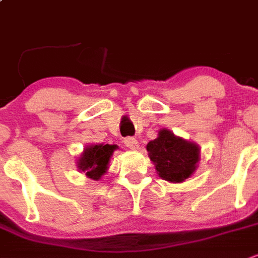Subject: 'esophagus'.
I'll list each match as a JSON object with an SVG mask.
<instances>
[{"label": "esophagus", "instance_id": "34e87169", "mask_svg": "<svg viewBox=\"0 0 258 258\" xmlns=\"http://www.w3.org/2000/svg\"><path fill=\"white\" fill-rule=\"evenodd\" d=\"M124 145L126 146L127 148H131V150H138L139 148V142L137 141L136 138H132V137H129V138H125Z\"/></svg>", "mask_w": 258, "mask_h": 258}]
</instances>
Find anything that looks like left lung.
Masks as SVG:
<instances>
[{"label":"left lung","instance_id":"1","mask_svg":"<svg viewBox=\"0 0 258 258\" xmlns=\"http://www.w3.org/2000/svg\"><path fill=\"white\" fill-rule=\"evenodd\" d=\"M146 148L158 176L170 183L185 181L200 164V146L175 136L166 127L160 129L157 138L148 142Z\"/></svg>","mask_w":258,"mask_h":258}]
</instances>
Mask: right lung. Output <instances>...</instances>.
Wrapping results in <instances>:
<instances>
[{
    "label": "right lung",
    "mask_w": 258,
    "mask_h": 258,
    "mask_svg": "<svg viewBox=\"0 0 258 258\" xmlns=\"http://www.w3.org/2000/svg\"><path fill=\"white\" fill-rule=\"evenodd\" d=\"M117 148L116 145L103 143L86 146L77 160L78 170L92 180H100L107 172L111 157Z\"/></svg>",
    "instance_id": "right-lung-1"
}]
</instances>
